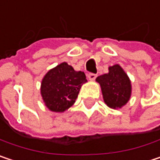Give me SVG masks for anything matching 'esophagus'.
<instances>
[{
  "label": "esophagus",
  "mask_w": 160,
  "mask_h": 160,
  "mask_svg": "<svg viewBox=\"0 0 160 160\" xmlns=\"http://www.w3.org/2000/svg\"><path fill=\"white\" fill-rule=\"evenodd\" d=\"M96 77H97V75L94 74V73H89V74H88V79L90 80H94Z\"/></svg>",
  "instance_id": "esophagus-1"
}]
</instances>
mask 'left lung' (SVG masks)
Returning <instances> with one entry per match:
<instances>
[{
	"label": "left lung",
	"mask_w": 160,
	"mask_h": 160,
	"mask_svg": "<svg viewBox=\"0 0 160 160\" xmlns=\"http://www.w3.org/2000/svg\"><path fill=\"white\" fill-rule=\"evenodd\" d=\"M108 74L97 77L105 103L111 108H120L130 99L132 92L131 81L118 65L112 66Z\"/></svg>",
	"instance_id": "left-lung-1"
}]
</instances>
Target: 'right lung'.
Wrapping results in <instances>:
<instances>
[{
    "label": "right lung",
    "instance_id": "add662e5",
    "mask_svg": "<svg viewBox=\"0 0 160 160\" xmlns=\"http://www.w3.org/2000/svg\"><path fill=\"white\" fill-rule=\"evenodd\" d=\"M86 81L84 72L75 71L66 62L51 69L44 76L41 88L46 107L54 112L67 110L75 103L81 85Z\"/></svg>",
    "mask_w": 160,
    "mask_h": 160
}]
</instances>
